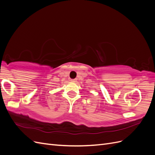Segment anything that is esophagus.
Here are the masks:
<instances>
[{"mask_svg": "<svg viewBox=\"0 0 155 155\" xmlns=\"http://www.w3.org/2000/svg\"><path fill=\"white\" fill-rule=\"evenodd\" d=\"M70 81H71L72 82H76L77 80H76V79H71V80H70Z\"/></svg>", "mask_w": 155, "mask_h": 155, "instance_id": "1", "label": "esophagus"}]
</instances>
